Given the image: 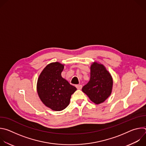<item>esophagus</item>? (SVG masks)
Masks as SVG:
<instances>
[{
  "label": "esophagus",
  "mask_w": 146,
  "mask_h": 146,
  "mask_svg": "<svg viewBox=\"0 0 146 146\" xmlns=\"http://www.w3.org/2000/svg\"><path fill=\"white\" fill-rule=\"evenodd\" d=\"M76 88L78 89V90H81L82 88V86L80 85V84H78V85H76Z\"/></svg>",
  "instance_id": "1"
}]
</instances>
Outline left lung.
<instances>
[{"mask_svg":"<svg viewBox=\"0 0 146 146\" xmlns=\"http://www.w3.org/2000/svg\"><path fill=\"white\" fill-rule=\"evenodd\" d=\"M113 86L111 74L103 64L95 61L90 66V80L82 91L93 103L99 105L110 96Z\"/></svg>","mask_w":146,"mask_h":146,"instance_id":"left-lung-1","label":"left lung"}]
</instances>
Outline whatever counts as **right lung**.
Listing matches in <instances>:
<instances>
[{
	"mask_svg": "<svg viewBox=\"0 0 146 146\" xmlns=\"http://www.w3.org/2000/svg\"><path fill=\"white\" fill-rule=\"evenodd\" d=\"M64 64L58 62L47 65L40 74L37 92L41 101L54 111L65 109L70 103L72 95L77 88L61 76Z\"/></svg>",
	"mask_w": 146,
	"mask_h": 146,
	"instance_id": "right-lung-1",
	"label": "right lung"
}]
</instances>
